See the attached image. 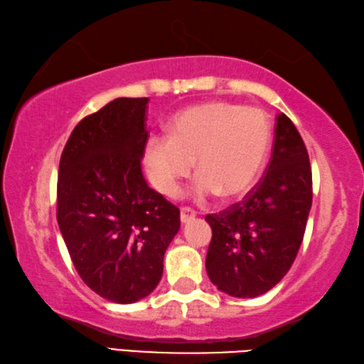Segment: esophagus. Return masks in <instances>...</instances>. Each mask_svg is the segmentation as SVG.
I'll use <instances>...</instances> for the list:
<instances>
[{
	"mask_svg": "<svg viewBox=\"0 0 364 364\" xmlns=\"http://www.w3.org/2000/svg\"><path fill=\"white\" fill-rule=\"evenodd\" d=\"M180 218H181V223H183V225H184V223H189L191 220H194V218H196V212L193 210V208L184 207V208H181V215H180Z\"/></svg>",
	"mask_w": 364,
	"mask_h": 364,
	"instance_id": "esophagus-1",
	"label": "esophagus"
}]
</instances>
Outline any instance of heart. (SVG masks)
Returning a JSON list of instances; mask_svg holds the SVG:
<instances>
[{
	"mask_svg": "<svg viewBox=\"0 0 364 364\" xmlns=\"http://www.w3.org/2000/svg\"><path fill=\"white\" fill-rule=\"evenodd\" d=\"M271 120L258 107L210 101L189 107L170 133L151 134L144 146L147 176L160 194L175 197L194 167L197 200L244 196L257 183L271 147Z\"/></svg>",
	"mask_w": 364,
	"mask_h": 364,
	"instance_id": "heart-1",
	"label": "heart"
}]
</instances>
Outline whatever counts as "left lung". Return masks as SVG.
Here are the masks:
<instances>
[{
    "label": "left lung",
    "mask_w": 364,
    "mask_h": 364,
    "mask_svg": "<svg viewBox=\"0 0 364 364\" xmlns=\"http://www.w3.org/2000/svg\"><path fill=\"white\" fill-rule=\"evenodd\" d=\"M311 189L304 139L279 114L264 176L242 202L205 217L212 228L205 268L221 292L258 297L284 278L304 241Z\"/></svg>",
    "instance_id": "8db88e82"
}]
</instances>
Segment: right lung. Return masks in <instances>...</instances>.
<instances>
[{
	"instance_id": "right-lung-1",
	"label": "right lung",
	"mask_w": 364,
	"mask_h": 364,
	"mask_svg": "<svg viewBox=\"0 0 364 364\" xmlns=\"http://www.w3.org/2000/svg\"><path fill=\"white\" fill-rule=\"evenodd\" d=\"M147 97H117L73 128L58 178V225L80 278L115 304L157 287L180 208L147 186Z\"/></svg>"
}]
</instances>
